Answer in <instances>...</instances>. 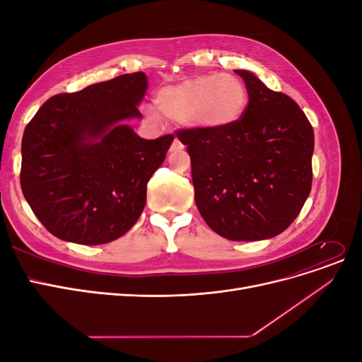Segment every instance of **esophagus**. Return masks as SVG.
<instances>
[{
	"instance_id": "obj_1",
	"label": "esophagus",
	"mask_w": 362,
	"mask_h": 362,
	"mask_svg": "<svg viewBox=\"0 0 362 362\" xmlns=\"http://www.w3.org/2000/svg\"><path fill=\"white\" fill-rule=\"evenodd\" d=\"M181 149H184V145L181 144V141L178 140V139H175L173 141H172V145H170V152H175V151H181Z\"/></svg>"
}]
</instances>
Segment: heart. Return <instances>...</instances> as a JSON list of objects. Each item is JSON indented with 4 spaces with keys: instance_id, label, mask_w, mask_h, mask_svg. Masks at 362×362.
I'll return each instance as SVG.
<instances>
[{
    "instance_id": "heart-1",
    "label": "heart",
    "mask_w": 362,
    "mask_h": 362,
    "mask_svg": "<svg viewBox=\"0 0 362 362\" xmlns=\"http://www.w3.org/2000/svg\"><path fill=\"white\" fill-rule=\"evenodd\" d=\"M247 103V89L238 76L208 74L163 87L156 96L157 108L148 105L144 113L152 124H160L163 115L175 122L221 131L242 119Z\"/></svg>"
}]
</instances>
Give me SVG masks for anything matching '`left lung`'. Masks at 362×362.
Listing matches in <instances>:
<instances>
[{
    "label": "left lung",
    "instance_id": "left-lung-1",
    "mask_svg": "<svg viewBox=\"0 0 362 362\" xmlns=\"http://www.w3.org/2000/svg\"><path fill=\"white\" fill-rule=\"evenodd\" d=\"M245 80L249 103L229 128L178 129L192 161L194 202L206 225L233 242L272 238L293 223L310 196L314 131L290 96L257 75Z\"/></svg>",
    "mask_w": 362,
    "mask_h": 362
}]
</instances>
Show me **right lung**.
Returning a JSON list of instances; mask_svg holds the SVG:
<instances>
[{"mask_svg": "<svg viewBox=\"0 0 362 362\" xmlns=\"http://www.w3.org/2000/svg\"><path fill=\"white\" fill-rule=\"evenodd\" d=\"M146 89L144 72L119 75L49 98L25 127L21 189L52 235L104 245L137 222L146 184L173 141L141 139L125 124L141 117Z\"/></svg>", "mask_w": 362, "mask_h": 362, "instance_id": "right-lung-1", "label": "right lung"}]
</instances>
